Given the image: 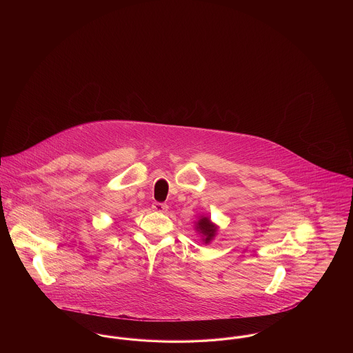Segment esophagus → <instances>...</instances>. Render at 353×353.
I'll return each mask as SVG.
<instances>
[{"label":"esophagus","instance_id":"obj_1","mask_svg":"<svg viewBox=\"0 0 353 353\" xmlns=\"http://www.w3.org/2000/svg\"><path fill=\"white\" fill-rule=\"evenodd\" d=\"M152 209L154 212H160V213H167L168 210V205L167 203H161V202H153Z\"/></svg>","mask_w":353,"mask_h":353}]
</instances>
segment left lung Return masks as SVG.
<instances>
[{
	"instance_id": "1",
	"label": "left lung",
	"mask_w": 353,
	"mask_h": 353,
	"mask_svg": "<svg viewBox=\"0 0 353 353\" xmlns=\"http://www.w3.org/2000/svg\"><path fill=\"white\" fill-rule=\"evenodd\" d=\"M196 230L202 235L205 243H209L217 234V226L208 217H201L196 222Z\"/></svg>"
}]
</instances>
